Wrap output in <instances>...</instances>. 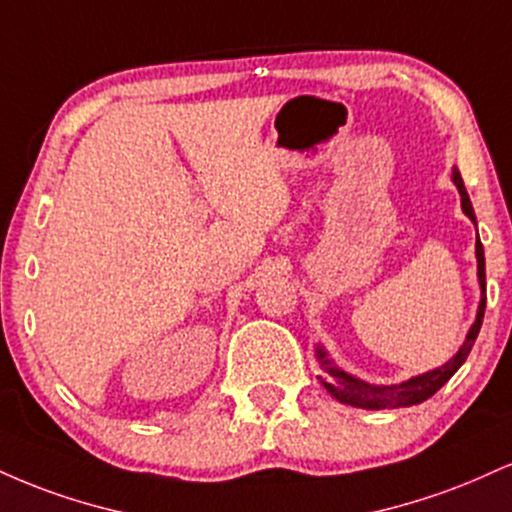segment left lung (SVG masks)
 Segmentation results:
<instances>
[{
    "label": "left lung",
    "mask_w": 512,
    "mask_h": 512,
    "mask_svg": "<svg viewBox=\"0 0 512 512\" xmlns=\"http://www.w3.org/2000/svg\"><path fill=\"white\" fill-rule=\"evenodd\" d=\"M453 183L460 190V200H463V212L474 221V209L470 202V195H467L463 176H460L458 169H453ZM477 274H479V286H482V300H479V310H477V319H474L470 334H467L465 343L460 346L458 353H455L446 365L439 369H432V372L420 374V377H412L403 384H391V386H374L367 384V381L350 377V374L343 372V369H336L329 365V360H324V350H317L319 360L329 372V377H319L322 379L324 389L331 393L336 400L341 403L353 405V408H365V410H386V408H408V405H417L422 400L432 398L436 391L446 384L448 379L458 372L460 365L467 360L470 350L477 341L479 329H482V319H484V307H486V272H484V248L479 243L477 236Z\"/></svg>",
    "instance_id": "obj_1"
}]
</instances>
